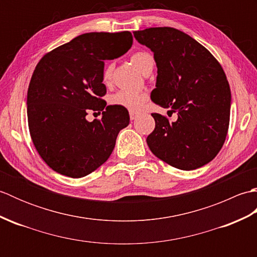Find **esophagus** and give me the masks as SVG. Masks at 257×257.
<instances>
[{
  "instance_id": "obj_1",
  "label": "esophagus",
  "mask_w": 257,
  "mask_h": 257,
  "mask_svg": "<svg viewBox=\"0 0 257 257\" xmlns=\"http://www.w3.org/2000/svg\"><path fill=\"white\" fill-rule=\"evenodd\" d=\"M129 114H130V119H132V120H135L136 118L138 117V113L135 112V111H130Z\"/></svg>"
}]
</instances>
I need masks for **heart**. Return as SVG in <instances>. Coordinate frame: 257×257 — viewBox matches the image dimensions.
Listing matches in <instances>:
<instances>
[{
	"mask_svg": "<svg viewBox=\"0 0 257 257\" xmlns=\"http://www.w3.org/2000/svg\"><path fill=\"white\" fill-rule=\"evenodd\" d=\"M132 62L135 64L141 73L147 74L154 68V57L150 53L146 51H139L133 54ZM112 74V65L107 64L102 72V81L105 84H108L111 79ZM148 100V97L146 94H141V92H134V91H127V90H120L116 94L112 95L110 98V101L112 105H116L119 107L127 108L129 110L138 111L143 109L145 103Z\"/></svg>",
	"mask_w": 257,
	"mask_h": 257,
	"instance_id": "obj_1",
	"label": "heart"
}]
</instances>
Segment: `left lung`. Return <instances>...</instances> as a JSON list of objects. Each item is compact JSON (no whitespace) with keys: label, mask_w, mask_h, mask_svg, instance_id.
<instances>
[{"label":"left lung","mask_w":257,"mask_h":257,"mask_svg":"<svg viewBox=\"0 0 257 257\" xmlns=\"http://www.w3.org/2000/svg\"><path fill=\"white\" fill-rule=\"evenodd\" d=\"M134 35L154 52L158 76L151 100L178 113L173 122L151 113L156 121L147 137L151 152L181 170L206 165L219 154L230 123L224 70L203 45L173 27H150Z\"/></svg>","instance_id":"8db88e82"}]
</instances>
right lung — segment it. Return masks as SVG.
Instances as JSON below:
<instances>
[{
	"label": "right lung",
	"mask_w": 257,
	"mask_h": 257,
	"mask_svg": "<svg viewBox=\"0 0 257 257\" xmlns=\"http://www.w3.org/2000/svg\"><path fill=\"white\" fill-rule=\"evenodd\" d=\"M133 45L128 31L92 32L45 54L36 65L27 90L31 138L46 165L70 178L95 171L110 157L129 112L106 106L102 72L106 59L118 58ZM89 111L103 113L89 123Z\"/></svg>",
	"instance_id": "obj_1"
}]
</instances>
